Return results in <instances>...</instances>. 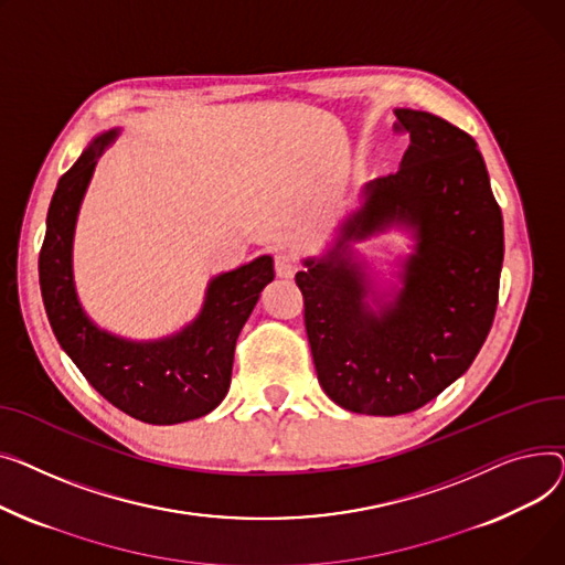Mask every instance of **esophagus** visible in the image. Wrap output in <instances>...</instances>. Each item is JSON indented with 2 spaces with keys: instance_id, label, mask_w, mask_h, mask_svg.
<instances>
[{
  "instance_id": "34e87169",
  "label": "esophagus",
  "mask_w": 565,
  "mask_h": 565,
  "mask_svg": "<svg viewBox=\"0 0 565 565\" xmlns=\"http://www.w3.org/2000/svg\"><path fill=\"white\" fill-rule=\"evenodd\" d=\"M274 267L280 278H291L298 271V267H301V262H298V257L294 253L285 250L274 257Z\"/></svg>"
}]
</instances>
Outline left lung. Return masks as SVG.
<instances>
[{
    "instance_id": "obj_1",
    "label": "left lung",
    "mask_w": 565,
    "mask_h": 565,
    "mask_svg": "<svg viewBox=\"0 0 565 565\" xmlns=\"http://www.w3.org/2000/svg\"><path fill=\"white\" fill-rule=\"evenodd\" d=\"M394 114V129L411 139L402 169L364 189L342 253L296 274L323 392L351 413L381 417L422 408L470 370L490 333L504 259L502 210L477 141L428 111ZM396 217L418 227L420 244L403 294L374 318L345 244Z\"/></svg>"
}]
</instances>
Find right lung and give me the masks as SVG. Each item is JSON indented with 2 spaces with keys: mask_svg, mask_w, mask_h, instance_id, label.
I'll return each mask as SVG.
<instances>
[{
  "mask_svg": "<svg viewBox=\"0 0 565 565\" xmlns=\"http://www.w3.org/2000/svg\"><path fill=\"white\" fill-rule=\"evenodd\" d=\"M114 135L95 139L56 184L47 232L39 255L41 294L63 351L105 399L146 424H180L214 411L230 387L237 338L259 291L274 280V259L212 280L205 308L180 335L154 344H131L97 330L82 312L71 269L77 210L95 161Z\"/></svg>",
  "mask_w": 565,
  "mask_h": 565,
  "instance_id": "obj_1",
  "label": "right lung"
}]
</instances>
